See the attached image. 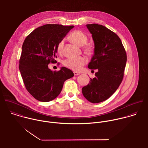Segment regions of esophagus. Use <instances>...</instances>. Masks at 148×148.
<instances>
[{"instance_id":"1","label":"esophagus","mask_w":148,"mask_h":148,"mask_svg":"<svg viewBox=\"0 0 148 148\" xmlns=\"http://www.w3.org/2000/svg\"><path fill=\"white\" fill-rule=\"evenodd\" d=\"M79 74H80V73H79L75 72V71H74V75L75 76H76V75H79Z\"/></svg>"}]
</instances>
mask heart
<instances>
[{
    "label": "heart",
    "instance_id": "b5f03b06",
    "mask_svg": "<svg viewBox=\"0 0 148 148\" xmlns=\"http://www.w3.org/2000/svg\"><path fill=\"white\" fill-rule=\"evenodd\" d=\"M70 39L79 46H82L87 41V36L81 31L76 30L73 32L70 36ZM64 44V39L62 40L58 45L57 50L59 53H61ZM87 58L81 56L78 57L68 58L64 61V65L68 69L73 71H79L83 66L87 63Z\"/></svg>",
    "mask_w": 148,
    "mask_h": 148
}]
</instances>
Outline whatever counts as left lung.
Returning <instances> with one entry per match:
<instances>
[{
  "label": "left lung",
  "instance_id": "8db88e82",
  "mask_svg": "<svg viewBox=\"0 0 148 148\" xmlns=\"http://www.w3.org/2000/svg\"><path fill=\"white\" fill-rule=\"evenodd\" d=\"M94 44V53L88 65L97 70L95 77L83 87L82 92L88 101L98 103L107 100L121 84L126 62V54L119 37L101 25H86Z\"/></svg>",
  "mask_w": 148,
  "mask_h": 148
}]
</instances>
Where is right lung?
I'll list each match as a JSON object with an SVG mask.
<instances>
[{"mask_svg": "<svg viewBox=\"0 0 148 148\" xmlns=\"http://www.w3.org/2000/svg\"><path fill=\"white\" fill-rule=\"evenodd\" d=\"M73 26L45 25L27 36L22 46L19 70L29 92L41 102L53 100L60 94L66 80L73 72L62 67L58 71L51 70L50 62H57V47Z\"/></svg>", "mask_w": 148, "mask_h": 148, "instance_id": "obj_1", "label": "right lung"}]
</instances>
